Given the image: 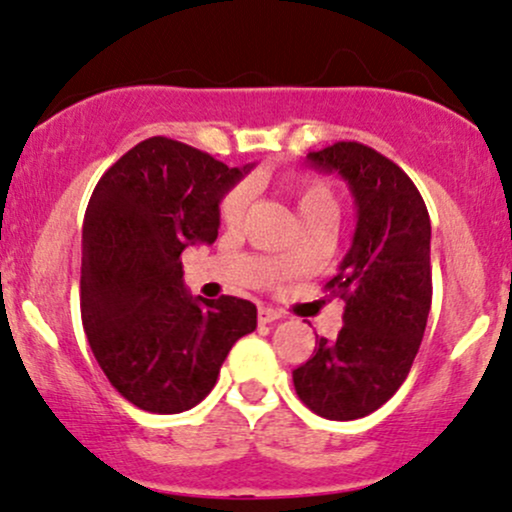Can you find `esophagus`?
<instances>
[{
  "label": "esophagus",
  "instance_id": "34e87169",
  "mask_svg": "<svg viewBox=\"0 0 512 512\" xmlns=\"http://www.w3.org/2000/svg\"><path fill=\"white\" fill-rule=\"evenodd\" d=\"M279 318H282V313L274 311V308H269V306H260V308H257V320H260L262 325H265V323H274V320H279Z\"/></svg>",
  "mask_w": 512,
  "mask_h": 512
}]
</instances>
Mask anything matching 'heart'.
Wrapping results in <instances>:
<instances>
[{
	"mask_svg": "<svg viewBox=\"0 0 512 512\" xmlns=\"http://www.w3.org/2000/svg\"><path fill=\"white\" fill-rule=\"evenodd\" d=\"M286 194H289L291 201H294L296 213L301 216V221L311 216L335 218V211H338L335 194L330 192L323 182H316V179L311 177L286 179ZM245 209H247V189L245 187L230 189L221 201L223 223H228V226H238V223L243 221Z\"/></svg>",
	"mask_w": 512,
	"mask_h": 512,
	"instance_id": "obj_1",
	"label": "heart"
}]
</instances>
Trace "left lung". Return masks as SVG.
I'll return each instance as SVG.
<instances>
[{
  "instance_id": "obj_1",
  "label": "left lung",
  "mask_w": 512,
  "mask_h": 512,
  "mask_svg": "<svg viewBox=\"0 0 512 512\" xmlns=\"http://www.w3.org/2000/svg\"><path fill=\"white\" fill-rule=\"evenodd\" d=\"M306 162L345 179L357 228L325 284L345 301V325L316 342L294 386L320 418L357 420L389 401L418 355L432 303L430 216L411 177L369 145L340 140Z\"/></svg>"
}]
</instances>
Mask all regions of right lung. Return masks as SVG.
<instances>
[{
	"label": "right lung",
	"instance_id": "right-lung-1",
	"mask_svg": "<svg viewBox=\"0 0 512 512\" xmlns=\"http://www.w3.org/2000/svg\"><path fill=\"white\" fill-rule=\"evenodd\" d=\"M247 172L155 136L94 187L82 226V325L101 372L143 411L204 401L230 347L257 328L255 303L189 294L179 262L184 247L218 238V204Z\"/></svg>",
	"mask_w": 512,
	"mask_h": 512
}]
</instances>
